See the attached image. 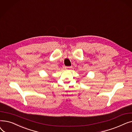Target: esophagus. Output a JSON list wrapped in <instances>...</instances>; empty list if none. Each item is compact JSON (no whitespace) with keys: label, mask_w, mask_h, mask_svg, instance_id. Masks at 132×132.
<instances>
[{"label":"esophagus","mask_w":132,"mask_h":132,"mask_svg":"<svg viewBox=\"0 0 132 132\" xmlns=\"http://www.w3.org/2000/svg\"><path fill=\"white\" fill-rule=\"evenodd\" d=\"M71 66H67V67H65V69H66V70H67V69H69V68H71Z\"/></svg>","instance_id":"34e87169"}]
</instances>
